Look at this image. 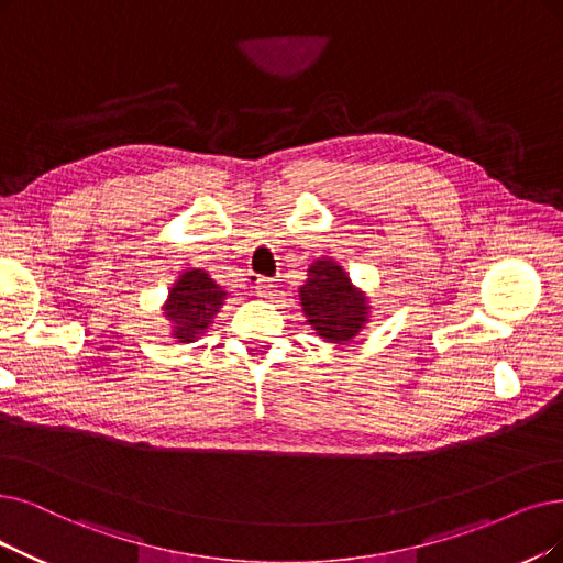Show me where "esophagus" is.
<instances>
[{
    "label": "esophagus",
    "mask_w": 563,
    "mask_h": 563,
    "mask_svg": "<svg viewBox=\"0 0 563 563\" xmlns=\"http://www.w3.org/2000/svg\"><path fill=\"white\" fill-rule=\"evenodd\" d=\"M254 288H256L258 296L267 298V296H275L277 294V282L269 279V277H256Z\"/></svg>",
    "instance_id": "esophagus-1"
}]
</instances>
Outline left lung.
Returning a JSON list of instances; mask_svg holds the SVG:
<instances>
[{
	"label": "left lung",
	"instance_id": "8db88e82",
	"mask_svg": "<svg viewBox=\"0 0 563 563\" xmlns=\"http://www.w3.org/2000/svg\"><path fill=\"white\" fill-rule=\"evenodd\" d=\"M309 325L323 340L346 342L367 321V300L351 286L344 269L332 261H317L300 288Z\"/></svg>",
	"mask_w": 563,
	"mask_h": 563
}]
</instances>
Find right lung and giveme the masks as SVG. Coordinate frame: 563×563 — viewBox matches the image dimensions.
<instances>
[{
    "mask_svg": "<svg viewBox=\"0 0 563 563\" xmlns=\"http://www.w3.org/2000/svg\"><path fill=\"white\" fill-rule=\"evenodd\" d=\"M223 298H227V294L203 269H189L179 277L166 305L168 319L175 323L177 340L194 342V336L212 323Z\"/></svg>",
    "mask_w": 563,
    "mask_h": 563,
    "instance_id": "obj_1",
    "label": "right lung"
}]
</instances>
